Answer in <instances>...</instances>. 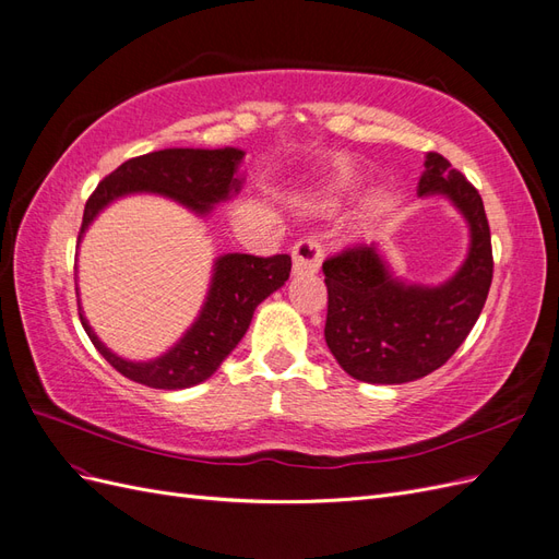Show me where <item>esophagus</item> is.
Returning a JSON list of instances; mask_svg holds the SVG:
<instances>
[{
    "label": "esophagus",
    "instance_id": "1",
    "mask_svg": "<svg viewBox=\"0 0 559 559\" xmlns=\"http://www.w3.org/2000/svg\"><path fill=\"white\" fill-rule=\"evenodd\" d=\"M294 273H317L321 259H324V245L314 235H306L292 247Z\"/></svg>",
    "mask_w": 559,
    "mask_h": 559
}]
</instances>
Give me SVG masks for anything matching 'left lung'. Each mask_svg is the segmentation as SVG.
<instances>
[{
  "mask_svg": "<svg viewBox=\"0 0 559 559\" xmlns=\"http://www.w3.org/2000/svg\"><path fill=\"white\" fill-rule=\"evenodd\" d=\"M419 195L443 193L471 226L468 259L450 282L405 286L384 267L376 245H349L324 261L326 345L361 382L401 384L441 368L466 341L492 284V238L483 198L448 158L429 151Z\"/></svg>",
  "mask_w": 559,
  "mask_h": 559,
  "instance_id": "left-lung-1",
  "label": "left lung"
}]
</instances>
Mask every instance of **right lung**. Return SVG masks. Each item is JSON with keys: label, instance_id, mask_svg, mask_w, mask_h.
Wrapping results in <instances>:
<instances>
[{"label": "right lung", "instance_id": "add662e5", "mask_svg": "<svg viewBox=\"0 0 559 559\" xmlns=\"http://www.w3.org/2000/svg\"><path fill=\"white\" fill-rule=\"evenodd\" d=\"M242 156L238 148H163L126 160L91 193L83 210L79 240L107 202L134 191L165 193L205 214L214 202L226 200L230 191L240 189L235 170ZM289 253H275V257L226 253L216 261L207 302L191 331L160 359L148 364H132L116 357L97 341L81 312L79 317L97 352L118 373L146 386L183 389L207 380L222 366L242 341L259 302L277 292L289 280Z\"/></svg>", "mask_w": 559, "mask_h": 559}]
</instances>
